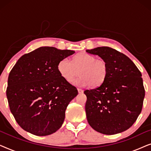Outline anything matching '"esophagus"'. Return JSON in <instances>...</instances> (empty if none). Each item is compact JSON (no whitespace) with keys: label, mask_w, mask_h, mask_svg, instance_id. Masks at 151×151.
<instances>
[{"label":"esophagus","mask_w":151,"mask_h":151,"mask_svg":"<svg viewBox=\"0 0 151 151\" xmlns=\"http://www.w3.org/2000/svg\"><path fill=\"white\" fill-rule=\"evenodd\" d=\"M78 93H83L84 91L82 90V88H78Z\"/></svg>","instance_id":"esophagus-1"}]
</instances>
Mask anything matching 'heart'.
Segmentation results:
<instances>
[{
	"instance_id": "obj_1",
	"label": "heart",
	"mask_w": 151,
	"mask_h": 151,
	"mask_svg": "<svg viewBox=\"0 0 151 151\" xmlns=\"http://www.w3.org/2000/svg\"><path fill=\"white\" fill-rule=\"evenodd\" d=\"M58 69L62 77L68 82L74 81L76 77H80L76 81L79 86H100L106 79L109 74V65L102 58H96L93 55L82 52L78 53L72 62L65 58L59 62Z\"/></svg>"
}]
</instances>
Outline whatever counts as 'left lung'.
<instances>
[{"label": "left lung", "instance_id": "left-lung-1", "mask_svg": "<svg viewBox=\"0 0 151 151\" xmlns=\"http://www.w3.org/2000/svg\"><path fill=\"white\" fill-rule=\"evenodd\" d=\"M109 65V74L98 87L84 91L88 122L94 130L114 135L129 129L141 113L145 96L142 73L124 53L109 47L87 49Z\"/></svg>", "mask_w": 151, "mask_h": 151}]
</instances>
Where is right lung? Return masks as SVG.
<instances>
[{
  "mask_svg": "<svg viewBox=\"0 0 151 151\" xmlns=\"http://www.w3.org/2000/svg\"><path fill=\"white\" fill-rule=\"evenodd\" d=\"M74 53L42 47L22 55L12 68L6 95L10 111L24 131L45 136L63 125L66 109L78 92L62 77L58 65Z\"/></svg>",
  "mask_w": 151,
  "mask_h": 151,
  "instance_id": "add662e5",
  "label": "right lung"
}]
</instances>
